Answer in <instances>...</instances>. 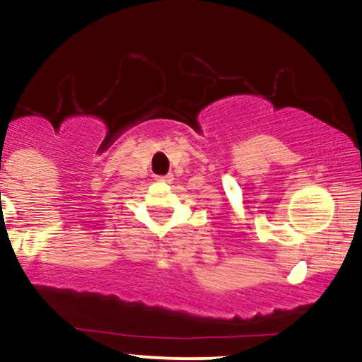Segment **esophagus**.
Here are the masks:
<instances>
[{
  "label": "esophagus",
  "instance_id": "obj_1",
  "mask_svg": "<svg viewBox=\"0 0 362 362\" xmlns=\"http://www.w3.org/2000/svg\"><path fill=\"white\" fill-rule=\"evenodd\" d=\"M155 180L156 182H170V180H172V177H170V175H156Z\"/></svg>",
  "mask_w": 362,
  "mask_h": 362
}]
</instances>
